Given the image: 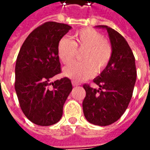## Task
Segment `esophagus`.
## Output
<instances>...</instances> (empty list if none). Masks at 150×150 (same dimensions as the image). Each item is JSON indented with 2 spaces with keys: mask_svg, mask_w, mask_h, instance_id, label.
<instances>
[{
  "mask_svg": "<svg viewBox=\"0 0 150 150\" xmlns=\"http://www.w3.org/2000/svg\"><path fill=\"white\" fill-rule=\"evenodd\" d=\"M72 84H73V86H79V83H78V82H77V81H72Z\"/></svg>",
  "mask_w": 150,
  "mask_h": 150,
  "instance_id": "esophagus-1",
  "label": "esophagus"
}]
</instances>
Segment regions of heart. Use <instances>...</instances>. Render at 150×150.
Segmentation results:
<instances>
[{
    "instance_id": "obj_1",
    "label": "heart",
    "mask_w": 150,
    "mask_h": 150,
    "mask_svg": "<svg viewBox=\"0 0 150 150\" xmlns=\"http://www.w3.org/2000/svg\"><path fill=\"white\" fill-rule=\"evenodd\" d=\"M74 42L63 38L58 43L59 59L68 64L76 57L77 50H85L81 55L83 62H75L64 69V74L74 81H81L93 76L95 69L100 72L111 59L112 47L102 34L92 28H83L74 35Z\"/></svg>"
}]
</instances>
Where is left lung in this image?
I'll list each match as a JSON object with an SVG mask.
<instances>
[{
	"instance_id": "8db88e82",
	"label": "left lung",
	"mask_w": 150,
	"mask_h": 150,
	"mask_svg": "<svg viewBox=\"0 0 150 150\" xmlns=\"http://www.w3.org/2000/svg\"><path fill=\"white\" fill-rule=\"evenodd\" d=\"M96 28L107 30L112 57L105 69L93 80L100 88L83 86L86 97L82 108L89 122L108 126L118 120L128 107L136 84V60L128 43L120 33L108 26Z\"/></svg>"
}]
</instances>
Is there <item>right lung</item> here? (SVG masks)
<instances>
[{
  "label": "right lung",
  "instance_id": "right-lung-1",
  "mask_svg": "<svg viewBox=\"0 0 150 150\" xmlns=\"http://www.w3.org/2000/svg\"><path fill=\"white\" fill-rule=\"evenodd\" d=\"M72 28L47 22L33 30L22 45L15 64L14 88L22 111L38 126L57 123L72 91L70 79L50 81L60 73L58 43Z\"/></svg>",
  "mask_w": 150,
  "mask_h": 150
}]
</instances>
